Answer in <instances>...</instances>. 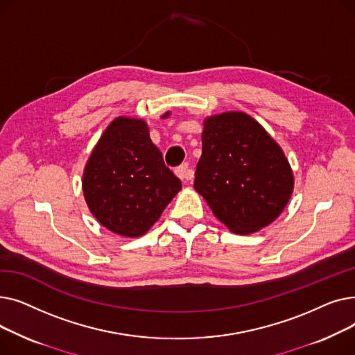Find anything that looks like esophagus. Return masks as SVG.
Listing matches in <instances>:
<instances>
[{
	"instance_id": "esophagus-1",
	"label": "esophagus",
	"mask_w": 355,
	"mask_h": 355,
	"mask_svg": "<svg viewBox=\"0 0 355 355\" xmlns=\"http://www.w3.org/2000/svg\"><path fill=\"white\" fill-rule=\"evenodd\" d=\"M175 174L178 178H181L182 181H190L194 178V171L190 168L189 164H182L180 165L177 170H175Z\"/></svg>"
}]
</instances>
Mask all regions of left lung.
I'll return each mask as SVG.
<instances>
[{
	"mask_svg": "<svg viewBox=\"0 0 355 355\" xmlns=\"http://www.w3.org/2000/svg\"><path fill=\"white\" fill-rule=\"evenodd\" d=\"M194 189L230 232L250 234L284 211L293 174L282 148L243 112L204 121Z\"/></svg>",
	"mask_w": 355,
	"mask_h": 355,
	"instance_id": "obj_1",
	"label": "left lung"
}]
</instances>
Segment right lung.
<instances>
[{
	"label": "right lung",
	"instance_id": "obj_1",
	"mask_svg": "<svg viewBox=\"0 0 355 355\" xmlns=\"http://www.w3.org/2000/svg\"><path fill=\"white\" fill-rule=\"evenodd\" d=\"M170 116L166 112L161 118ZM83 194L103 227L125 237L145 234L181 190L149 138L145 121L119 116L105 129L83 173Z\"/></svg>",
	"mask_w": 355,
	"mask_h": 355
}]
</instances>
